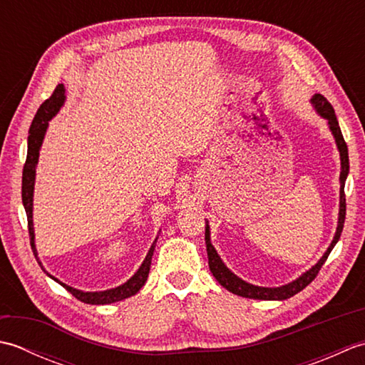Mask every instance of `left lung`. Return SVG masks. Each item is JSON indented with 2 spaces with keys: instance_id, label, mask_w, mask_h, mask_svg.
<instances>
[{
  "instance_id": "obj_1",
  "label": "left lung",
  "mask_w": 365,
  "mask_h": 365,
  "mask_svg": "<svg viewBox=\"0 0 365 365\" xmlns=\"http://www.w3.org/2000/svg\"><path fill=\"white\" fill-rule=\"evenodd\" d=\"M311 103L315 108V111L319 113V115L328 122V127L331 130L332 136L336 139V145L340 153V202H339V221H337V229L334 238L329 245V247L322 255V259L315 263L312 268H309L306 273H302L299 277L294 279V281L281 285V287H259L243 281L242 277H238L235 273L224 265V262L216 252L215 246L212 245L210 240V226H208V221L205 224V245H207V255H208V267H210V271L213 273L215 279L218 281L224 289L232 292L234 294H238V297L243 298H251V299H267V301H282L287 298H292L293 294H297L302 289L311 284L315 276L319 274L320 268L323 267V263L327 262L329 252L332 251V247L336 246L339 242L340 234H342L344 229V222H345V210H346V204H345V180L348 175V170H350V163H348V147L345 139L342 136V131H340L339 122L336 118L334 108L331 106V103L324 98L322 94H315L311 98Z\"/></svg>"
}]
</instances>
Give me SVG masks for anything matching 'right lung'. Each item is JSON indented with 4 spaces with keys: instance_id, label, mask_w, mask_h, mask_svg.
Instances as JSON below:
<instances>
[{
    "instance_id": "obj_1",
    "label": "right lung",
    "mask_w": 365,
    "mask_h": 365,
    "mask_svg": "<svg viewBox=\"0 0 365 365\" xmlns=\"http://www.w3.org/2000/svg\"><path fill=\"white\" fill-rule=\"evenodd\" d=\"M66 102V88L64 84H58L56 89L51 94L48 100L41 105L37 110V114L34 115V120L29 127V136H28V155H26V163L23 166V177H21V200L23 207H25V212L28 216V230H29V238H31V247H33V252L37 259V263L41 268L46 273L43 268L42 262L38 260L36 243H34V222H33V197H34V182H36V168L38 163V152H41V147L43 143V138L46 133V128H48V122L58 114V111L63 108ZM158 237L155 238L152 243L149 252H147L145 259L143 260L141 267L138 268L136 273L131 276L127 282L120 284L119 287H114L110 290H102V292H83L78 289H73V287L61 282L59 279L46 273L53 281H56L64 287L67 292H71L76 299H80L86 304H111V302H118L125 298L133 297L139 290L143 289V285L147 281V276H149L150 271V263H152V255L155 251V245H157Z\"/></svg>"
}]
</instances>
